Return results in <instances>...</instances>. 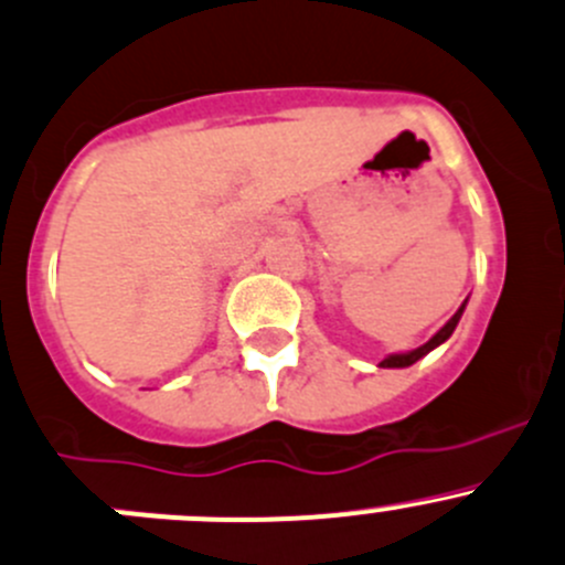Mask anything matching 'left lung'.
I'll use <instances>...</instances> for the list:
<instances>
[{"instance_id":"left-lung-1","label":"left lung","mask_w":565,"mask_h":565,"mask_svg":"<svg viewBox=\"0 0 565 565\" xmlns=\"http://www.w3.org/2000/svg\"><path fill=\"white\" fill-rule=\"evenodd\" d=\"M463 306H467V303H463ZM463 306H461V309L456 311V315L450 317V322H447V326L441 328V331L436 333L434 339H428V342L422 344V348L411 350V353H394V355H388V359H383V361H381V366H411V364H414V361H419L422 355H428L430 350H434V348H439L441 342H447V339L452 337V331H456L458 320H461V315H463Z\"/></svg>"}]
</instances>
